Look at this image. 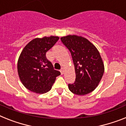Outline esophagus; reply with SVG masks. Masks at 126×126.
I'll use <instances>...</instances> for the list:
<instances>
[{"mask_svg": "<svg viewBox=\"0 0 126 126\" xmlns=\"http://www.w3.org/2000/svg\"><path fill=\"white\" fill-rule=\"evenodd\" d=\"M60 72H61V74H64V72H65V68H62L61 70H60Z\"/></svg>", "mask_w": 126, "mask_h": 126, "instance_id": "obj_1", "label": "esophagus"}]
</instances>
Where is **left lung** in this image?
Wrapping results in <instances>:
<instances>
[{
	"mask_svg": "<svg viewBox=\"0 0 126 126\" xmlns=\"http://www.w3.org/2000/svg\"><path fill=\"white\" fill-rule=\"evenodd\" d=\"M61 42L72 55L76 81L68 84L72 93L84 95L98 86L104 72V65L96 47L81 36L67 35L61 38Z\"/></svg>",
	"mask_w": 126,
	"mask_h": 126,
	"instance_id": "8db88e82",
	"label": "left lung"
}]
</instances>
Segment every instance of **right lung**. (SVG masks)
<instances>
[{
    "label": "right lung",
    "instance_id": "right-lung-1",
    "mask_svg": "<svg viewBox=\"0 0 126 126\" xmlns=\"http://www.w3.org/2000/svg\"><path fill=\"white\" fill-rule=\"evenodd\" d=\"M56 36L36 38L25 45L21 52L17 63L20 81L27 89L43 94L52 88L56 77L61 74L54 69L46 58V52L59 40Z\"/></svg>",
    "mask_w": 126,
    "mask_h": 126
}]
</instances>
